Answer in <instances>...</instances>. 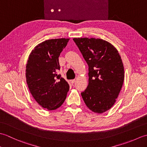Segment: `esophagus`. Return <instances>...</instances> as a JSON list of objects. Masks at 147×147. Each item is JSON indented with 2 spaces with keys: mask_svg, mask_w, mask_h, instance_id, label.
Returning <instances> with one entry per match:
<instances>
[{
  "mask_svg": "<svg viewBox=\"0 0 147 147\" xmlns=\"http://www.w3.org/2000/svg\"><path fill=\"white\" fill-rule=\"evenodd\" d=\"M75 80H70V83H71V84H73L74 82H75Z\"/></svg>",
  "mask_w": 147,
  "mask_h": 147,
  "instance_id": "1",
  "label": "esophagus"
}]
</instances>
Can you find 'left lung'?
<instances>
[{"label": "left lung", "instance_id": "left-lung-1", "mask_svg": "<svg viewBox=\"0 0 147 147\" xmlns=\"http://www.w3.org/2000/svg\"><path fill=\"white\" fill-rule=\"evenodd\" d=\"M88 65V85L82 92L87 107L102 114L115 104L124 80L123 61L117 50L100 38H74Z\"/></svg>", "mask_w": 147, "mask_h": 147}]
</instances>
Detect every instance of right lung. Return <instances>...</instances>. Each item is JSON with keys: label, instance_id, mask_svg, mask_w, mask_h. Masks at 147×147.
Here are the masks:
<instances>
[{"label": "right lung", "instance_id": "add662e5", "mask_svg": "<svg viewBox=\"0 0 147 147\" xmlns=\"http://www.w3.org/2000/svg\"><path fill=\"white\" fill-rule=\"evenodd\" d=\"M69 38L45 40L37 45L29 55L26 80L36 102L48 111L60 107L66 98L69 86L58 75L59 57Z\"/></svg>", "mask_w": 147, "mask_h": 147}]
</instances>
